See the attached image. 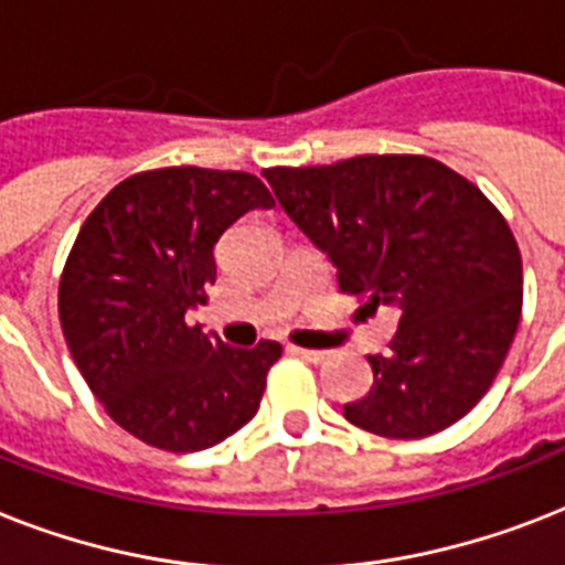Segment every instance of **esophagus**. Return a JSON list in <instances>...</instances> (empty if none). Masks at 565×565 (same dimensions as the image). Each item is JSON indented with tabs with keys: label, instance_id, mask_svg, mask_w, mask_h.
<instances>
[{
	"label": "esophagus",
	"instance_id": "obj_1",
	"mask_svg": "<svg viewBox=\"0 0 565 565\" xmlns=\"http://www.w3.org/2000/svg\"><path fill=\"white\" fill-rule=\"evenodd\" d=\"M290 351H292V354L301 356V360L316 362V365H319V362H328L330 360V351H310V348H296V345H290Z\"/></svg>",
	"mask_w": 565,
	"mask_h": 565
}]
</instances>
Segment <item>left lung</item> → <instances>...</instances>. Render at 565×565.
I'll return each mask as SVG.
<instances>
[{
    "label": "left lung",
    "mask_w": 565,
    "mask_h": 565,
    "mask_svg": "<svg viewBox=\"0 0 565 565\" xmlns=\"http://www.w3.org/2000/svg\"><path fill=\"white\" fill-rule=\"evenodd\" d=\"M281 209L337 267L339 290L401 313L371 392L345 417L383 438H426L484 397L522 316V258L479 188L429 156H354L267 168ZM365 305V307H369Z\"/></svg>",
    "instance_id": "obj_1"
}]
</instances>
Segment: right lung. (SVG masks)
Here are the masks:
<instances>
[{"instance_id": "right-lung-1", "label": "right lung", "mask_w": 565, "mask_h": 565, "mask_svg": "<svg viewBox=\"0 0 565 565\" xmlns=\"http://www.w3.org/2000/svg\"><path fill=\"white\" fill-rule=\"evenodd\" d=\"M275 200L258 177L156 168L118 182L77 232L57 310L77 371L139 441L196 452L255 417L281 345L228 348L185 322L217 278L214 243Z\"/></svg>"}]
</instances>
